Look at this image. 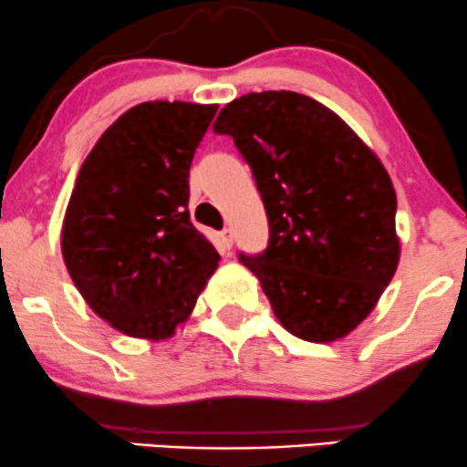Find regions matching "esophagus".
Segmentation results:
<instances>
[{
  "label": "esophagus",
  "instance_id": "obj_1",
  "mask_svg": "<svg viewBox=\"0 0 467 467\" xmlns=\"http://www.w3.org/2000/svg\"><path fill=\"white\" fill-rule=\"evenodd\" d=\"M217 237H219V244H222V248H223V250H230V248H233V230H230V228H223L222 233L217 234Z\"/></svg>",
  "mask_w": 467,
  "mask_h": 467
}]
</instances>
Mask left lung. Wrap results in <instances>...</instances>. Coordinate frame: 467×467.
<instances>
[{
  "label": "left lung",
  "instance_id": "1",
  "mask_svg": "<svg viewBox=\"0 0 467 467\" xmlns=\"http://www.w3.org/2000/svg\"><path fill=\"white\" fill-rule=\"evenodd\" d=\"M213 130L244 155L270 239L239 261L289 334L334 342L371 314L400 264L393 182L340 116L296 92H252Z\"/></svg>",
  "mask_w": 467,
  "mask_h": 467
}]
</instances>
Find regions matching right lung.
I'll return each instance as SVG.
<instances>
[{"instance_id":"add662e5","label":"right lung","mask_w":467,"mask_h":467,"mask_svg":"<svg viewBox=\"0 0 467 467\" xmlns=\"http://www.w3.org/2000/svg\"><path fill=\"white\" fill-rule=\"evenodd\" d=\"M217 105L125 111L85 158L61 230L63 261L100 318L164 340L189 318L219 254L192 226L189 171Z\"/></svg>"}]
</instances>
